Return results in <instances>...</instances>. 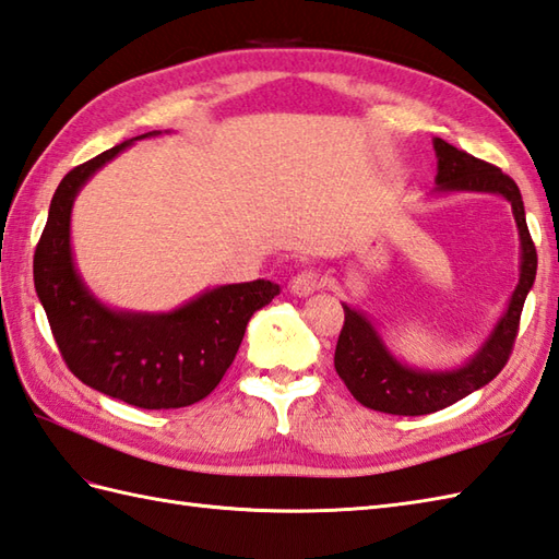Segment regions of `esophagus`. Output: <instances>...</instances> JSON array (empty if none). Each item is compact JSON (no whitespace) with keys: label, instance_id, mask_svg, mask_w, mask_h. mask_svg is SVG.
Returning a JSON list of instances; mask_svg holds the SVG:
<instances>
[{"label":"esophagus","instance_id":"obj_1","mask_svg":"<svg viewBox=\"0 0 559 559\" xmlns=\"http://www.w3.org/2000/svg\"><path fill=\"white\" fill-rule=\"evenodd\" d=\"M321 274L314 269H305L300 271V274L293 276L290 281V293L297 295V297H309L314 295L319 288H321Z\"/></svg>","mask_w":559,"mask_h":559}]
</instances>
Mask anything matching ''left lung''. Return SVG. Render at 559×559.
<instances>
[{
    "label": "left lung",
    "instance_id": "8db88e82",
    "mask_svg": "<svg viewBox=\"0 0 559 559\" xmlns=\"http://www.w3.org/2000/svg\"><path fill=\"white\" fill-rule=\"evenodd\" d=\"M433 150L438 157L436 194L452 192H490L512 204V214L519 230V283L510 297L508 309L502 311L496 326L488 333L484 345L476 349L472 359H466L455 369H419L400 361L383 343L379 329L365 311L343 305L345 323L335 345V371L345 381L347 391L361 405L400 414V417H419L443 407L455 405L457 400L490 383L508 365L512 345L519 331L524 300L536 281V245L528 236L522 192L516 183L504 176L500 168L472 157L450 142L433 138Z\"/></svg>",
    "mask_w": 559,
    "mask_h": 559
}]
</instances>
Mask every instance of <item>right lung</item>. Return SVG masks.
Returning <instances> with one entry per match:
<instances>
[{"mask_svg": "<svg viewBox=\"0 0 559 559\" xmlns=\"http://www.w3.org/2000/svg\"><path fill=\"white\" fill-rule=\"evenodd\" d=\"M97 154L63 176L35 248L33 278L59 353L95 391L142 409H178L210 395L236 359L257 309L281 293L276 283L216 285L174 311H126L99 302L78 274L71 250L75 194L135 140Z\"/></svg>", "mask_w": 559, "mask_h": 559, "instance_id": "obj_1", "label": "right lung"}]
</instances>
